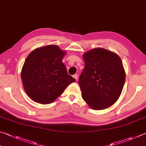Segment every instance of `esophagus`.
<instances>
[{"label":"esophagus","mask_w":146,"mask_h":146,"mask_svg":"<svg viewBox=\"0 0 146 146\" xmlns=\"http://www.w3.org/2000/svg\"><path fill=\"white\" fill-rule=\"evenodd\" d=\"M73 78L76 81V80H77V79H78V75H74L73 76Z\"/></svg>","instance_id":"esophagus-1"}]
</instances>
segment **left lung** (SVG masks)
Here are the masks:
<instances>
[{
	"label": "left lung",
	"mask_w": 146,
	"mask_h": 146,
	"mask_svg": "<svg viewBox=\"0 0 146 146\" xmlns=\"http://www.w3.org/2000/svg\"><path fill=\"white\" fill-rule=\"evenodd\" d=\"M85 68L78 80L82 96L92 109L103 110L117 102L125 82V71L115 53L96 48L83 55Z\"/></svg>",
	"instance_id": "8db88e82"
}]
</instances>
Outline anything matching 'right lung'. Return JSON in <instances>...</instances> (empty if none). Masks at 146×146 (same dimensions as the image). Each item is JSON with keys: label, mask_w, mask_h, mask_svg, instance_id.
Returning <instances> with one entry per match:
<instances>
[{"label": "right lung", "mask_w": 146, "mask_h": 146, "mask_svg": "<svg viewBox=\"0 0 146 146\" xmlns=\"http://www.w3.org/2000/svg\"><path fill=\"white\" fill-rule=\"evenodd\" d=\"M66 54L58 46L50 44L34 50L26 58L21 78L25 92L35 102L52 103L75 81L62 61Z\"/></svg>", "instance_id": "1"}]
</instances>
